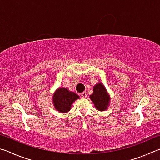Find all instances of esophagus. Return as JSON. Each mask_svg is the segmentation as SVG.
Listing matches in <instances>:
<instances>
[{
  "label": "esophagus",
  "mask_w": 160,
  "mask_h": 160,
  "mask_svg": "<svg viewBox=\"0 0 160 160\" xmlns=\"http://www.w3.org/2000/svg\"><path fill=\"white\" fill-rule=\"evenodd\" d=\"M80 95H81V97H82V98H86V97H87V94H86L85 92H84L81 93Z\"/></svg>",
  "instance_id": "obj_1"
}]
</instances>
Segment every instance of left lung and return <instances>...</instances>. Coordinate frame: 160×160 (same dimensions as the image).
I'll use <instances>...</instances> for the list:
<instances>
[{
  "label": "left lung",
  "instance_id": "obj_1",
  "mask_svg": "<svg viewBox=\"0 0 160 160\" xmlns=\"http://www.w3.org/2000/svg\"><path fill=\"white\" fill-rule=\"evenodd\" d=\"M93 94L90 95V99L95 105L97 109L104 111L109 105V96L106 89L102 83H99L94 87Z\"/></svg>",
  "mask_w": 160,
  "mask_h": 160
}]
</instances>
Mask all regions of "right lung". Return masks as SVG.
<instances>
[{
	"mask_svg": "<svg viewBox=\"0 0 160 160\" xmlns=\"http://www.w3.org/2000/svg\"><path fill=\"white\" fill-rule=\"evenodd\" d=\"M78 99H79V97L76 94L63 88L56 92L53 101L54 106L59 112L66 113L70 111L72 102Z\"/></svg>",
	"mask_w": 160,
	"mask_h": 160,
	"instance_id": "1",
	"label": "right lung"
}]
</instances>
